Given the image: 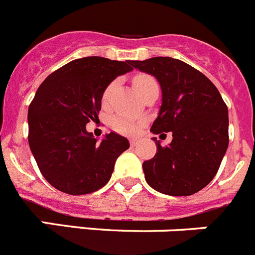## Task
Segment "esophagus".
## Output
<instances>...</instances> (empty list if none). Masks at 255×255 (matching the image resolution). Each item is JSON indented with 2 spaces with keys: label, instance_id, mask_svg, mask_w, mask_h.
Returning a JSON list of instances; mask_svg holds the SVG:
<instances>
[{
  "label": "esophagus",
  "instance_id": "34e87169",
  "mask_svg": "<svg viewBox=\"0 0 255 255\" xmlns=\"http://www.w3.org/2000/svg\"><path fill=\"white\" fill-rule=\"evenodd\" d=\"M137 143H138V141H137V139H130V141H129L130 147H134V146H136Z\"/></svg>",
  "mask_w": 255,
  "mask_h": 255
}]
</instances>
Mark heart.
<instances>
[{"instance_id": "heart-1", "label": "heart", "mask_w": 255, "mask_h": 255, "mask_svg": "<svg viewBox=\"0 0 255 255\" xmlns=\"http://www.w3.org/2000/svg\"><path fill=\"white\" fill-rule=\"evenodd\" d=\"M133 85H134V88L138 91L139 95H142L148 88H151L152 85H156V80L153 79L152 76H150V75L141 73V75L134 76V79H133ZM116 86L117 81H113L107 89H105L104 95H103V102H107V100L109 99V96H111L112 91L114 90ZM112 126H113V128L117 132L123 133V134H136V133L138 132L139 128L138 123L133 122L130 119L122 118V117H117V118H114L113 122H112Z\"/></svg>"}]
</instances>
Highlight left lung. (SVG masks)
Listing matches in <instances>:
<instances>
[{
  "instance_id": "left-lung-1",
  "label": "left lung",
  "mask_w": 255,
  "mask_h": 255,
  "mask_svg": "<svg viewBox=\"0 0 255 255\" xmlns=\"http://www.w3.org/2000/svg\"><path fill=\"white\" fill-rule=\"evenodd\" d=\"M137 70L155 77L162 102L151 132L173 133L155 156L143 161L150 187L167 196H190L215 178L229 146V112L221 94L207 77L170 57L132 61Z\"/></svg>"
}]
</instances>
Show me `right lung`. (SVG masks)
I'll list each match as a JSON object with an SVG mask.
<instances>
[{"mask_svg": "<svg viewBox=\"0 0 255 255\" xmlns=\"http://www.w3.org/2000/svg\"><path fill=\"white\" fill-rule=\"evenodd\" d=\"M132 70V61L85 57L50 73L39 86L27 112V138L39 170L56 189L80 196L109 182L129 142L114 132L99 142L86 125L99 119L108 85Z\"/></svg>", "mask_w": 255, "mask_h": 255, "instance_id": "1", "label": "right lung"}]
</instances>
